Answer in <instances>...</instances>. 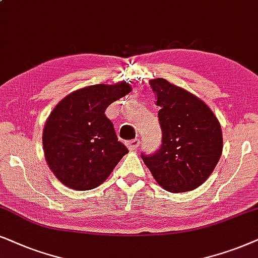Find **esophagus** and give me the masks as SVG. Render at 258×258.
Returning a JSON list of instances; mask_svg holds the SVG:
<instances>
[{"mask_svg": "<svg viewBox=\"0 0 258 258\" xmlns=\"http://www.w3.org/2000/svg\"><path fill=\"white\" fill-rule=\"evenodd\" d=\"M139 139H133V140H130V142H127V147H128L130 151H136L137 149L139 147Z\"/></svg>", "mask_w": 258, "mask_h": 258, "instance_id": "obj_1", "label": "esophagus"}]
</instances>
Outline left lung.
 Wrapping results in <instances>:
<instances>
[{"mask_svg": "<svg viewBox=\"0 0 258 258\" xmlns=\"http://www.w3.org/2000/svg\"><path fill=\"white\" fill-rule=\"evenodd\" d=\"M159 106L160 149L143 160L166 191L186 192L210 177L223 151L221 123L197 95L163 78L150 80Z\"/></svg>", "mask_w": 258, "mask_h": 258, "instance_id": "left-lung-1", "label": "left lung"}]
</instances>
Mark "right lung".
<instances>
[{
	"label": "right lung",
	"mask_w": 258,
	"mask_h": 258,
	"mask_svg": "<svg viewBox=\"0 0 258 258\" xmlns=\"http://www.w3.org/2000/svg\"><path fill=\"white\" fill-rule=\"evenodd\" d=\"M131 91L126 81L87 86L66 95L50 112L42 132L44 158L67 187L86 191L99 186L128 152L105 111Z\"/></svg>",
	"instance_id": "1"
}]
</instances>
